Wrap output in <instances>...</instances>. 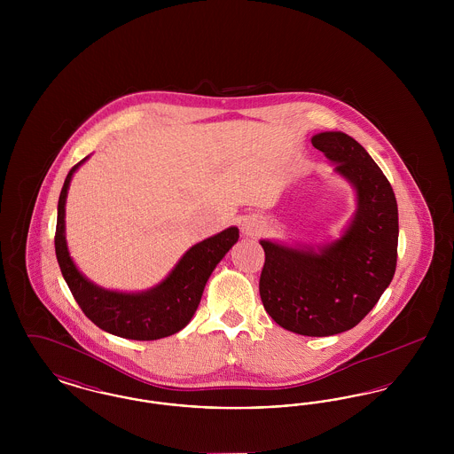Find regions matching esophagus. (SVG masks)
<instances>
[{"instance_id":"obj_1","label":"esophagus","mask_w":454,"mask_h":454,"mask_svg":"<svg viewBox=\"0 0 454 454\" xmlns=\"http://www.w3.org/2000/svg\"><path fill=\"white\" fill-rule=\"evenodd\" d=\"M245 231H247L248 235H252L254 231H257V228H254V226H245Z\"/></svg>"}]
</instances>
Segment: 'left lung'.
I'll return each instance as SVG.
<instances>
[{"label":"left lung","instance_id":"1","mask_svg":"<svg viewBox=\"0 0 454 454\" xmlns=\"http://www.w3.org/2000/svg\"><path fill=\"white\" fill-rule=\"evenodd\" d=\"M311 145L354 185L356 216L342 237L317 252L262 239L259 289L265 311L282 328L328 337L359 324L393 279L398 207L388 178L356 139L332 130L313 136Z\"/></svg>","mask_w":454,"mask_h":454}]
</instances>
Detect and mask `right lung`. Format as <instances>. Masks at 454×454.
<instances>
[{
    "label": "right lung",
    "instance_id": "1",
    "mask_svg": "<svg viewBox=\"0 0 454 454\" xmlns=\"http://www.w3.org/2000/svg\"><path fill=\"white\" fill-rule=\"evenodd\" d=\"M85 160L76 163L66 176L58 202L54 237L58 263L73 298L98 328L122 339L156 340L180 332L194 317L209 276L237 243L238 228L231 226L194 245L165 281L145 293H117L98 287L76 269L65 237L66 195L73 173Z\"/></svg>",
    "mask_w": 454,
    "mask_h": 454
}]
</instances>
